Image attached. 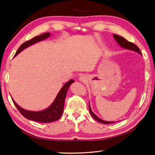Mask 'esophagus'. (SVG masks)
<instances>
[{"instance_id":"1","label":"esophagus","mask_w":155,"mask_h":155,"mask_svg":"<svg viewBox=\"0 0 155 155\" xmlns=\"http://www.w3.org/2000/svg\"><path fill=\"white\" fill-rule=\"evenodd\" d=\"M80 80L82 82H85L87 81V77L85 75H81L80 77Z\"/></svg>"}]
</instances>
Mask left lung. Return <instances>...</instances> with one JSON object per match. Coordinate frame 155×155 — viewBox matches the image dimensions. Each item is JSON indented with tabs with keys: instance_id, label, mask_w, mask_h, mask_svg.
Listing matches in <instances>:
<instances>
[{
	"instance_id": "1",
	"label": "left lung",
	"mask_w": 155,
	"mask_h": 155,
	"mask_svg": "<svg viewBox=\"0 0 155 155\" xmlns=\"http://www.w3.org/2000/svg\"><path fill=\"white\" fill-rule=\"evenodd\" d=\"M113 37H114V38H115L116 41L117 42V43L120 45L121 47H122V48H124L125 49H127V50L136 51V52H138V53L140 54H141V52H140V50H139V48L134 43H132V42H129L128 40L125 39L124 38L121 37L118 35L114 34ZM89 112H90L91 115L92 116L93 118L95 119V120L97 121V122L102 123V124H112V123L115 122H107V121H104V120H101V119H100L99 117H98L93 113L92 110H91L90 105H89Z\"/></svg>"
}]
</instances>
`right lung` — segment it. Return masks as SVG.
Returning <instances> with one entry per match:
<instances>
[{"label":"right lung","instance_id":"right-lung-1","mask_svg":"<svg viewBox=\"0 0 155 155\" xmlns=\"http://www.w3.org/2000/svg\"><path fill=\"white\" fill-rule=\"evenodd\" d=\"M50 33H45L43 34L38 35V36H35L30 40H28L25 42H24L21 46L19 47V48L18 49L15 56H17L19 52L24 50V49L28 48L31 45H33L36 43L38 42L41 41L45 39L48 38L50 37ZM74 82L73 80H69L68 82H67L64 86L62 87L61 90L59 91V92L58 93L57 97L54 101L52 104L50 105L48 108L45 109L44 110L42 111H29L26 110L22 108L20 106H19L17 104V103L12 99V101L14 103L15 106L17 107L18 110L20 112V113L23 115L24 117L30 120L35 121V122H42V123H49L54 122V121H57L61 117L62 115L63 112H64V101L65 98H66V96L68 91V89L70 87V85Z\"/></svg>","mask_w":155,"mask_h":155}]
</instances>
